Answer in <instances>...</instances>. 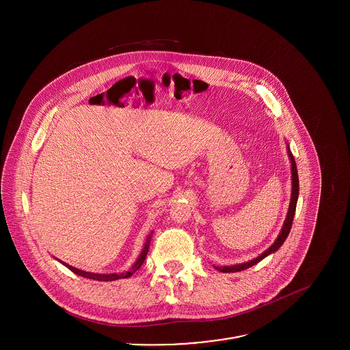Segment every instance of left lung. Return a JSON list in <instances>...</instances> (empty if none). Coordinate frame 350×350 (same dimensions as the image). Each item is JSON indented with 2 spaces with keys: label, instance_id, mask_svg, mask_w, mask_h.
Listing matches in <instances>:
<instances>
[{
  "label": "left lung",
  "instance_id": "obj_1",
  "mask_svg": "<svg viewBox=\"0 0 350 350\" xmlns=\"http://www.w3.org/2000/svg\"><path fill=\"white\" fill-rule=\"evenodd\" d=\"M287 152H288V157H290V161H291V175H293V190H291V200H290V207H288V213H287V217H286V221L283 224V228L278 236V239L275 240V243L265 250L264 253H261L260 256H257L256 258L250 260L248 262H243V264H237V265H225V267H215V269L221 271V272H240V271H244L247 268H250L252 265L257 264L258 261H261L264 257H267L268 254L276 252L279 250L283 243L286 241L287 236L290 234V230H291V226H293V221H294V215H295V208H297V202H298V196H299V178H298V170H297V163H295V159L290 150V147L287 146Z\"/></svg>",
  "mask_w": 350,
  "mask_h": 350
}]
</instances>
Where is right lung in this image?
Instances as JSON below:
<instances>
[{
  "mask_svg": "<svg viewBox=\"0 0 350 350\" xmlns=\"http://www.w3.org/2000/svg\"><path fill=\"white\" fill-rule=\"evenodd\" d=\"M150 237H152V233L147 237V241H146V244H144V248L142 250V253H140L139 258L136 260V262L132 265V268L128 269V271L120 272V273H93V272H86V271H81V269H78V268H74V267H71V265H68V264H66V262H63V261H60V260H59V261H60L63 265H66L71 272H74V273H77V275H79V276L88 278V279H93V280H98V282H111V280H118V279H126V278H131V276L143 265V262H144V260H146V257H147V254H148Z\"/></svg>",
  "mask_w": 350,
  "mask_h": 350,
  "instance_id": "1",
  "label": "right lung"
}]
</instances>
